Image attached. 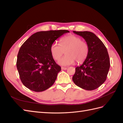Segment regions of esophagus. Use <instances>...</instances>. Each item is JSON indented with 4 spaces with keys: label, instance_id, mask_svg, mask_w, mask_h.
Instances as JSON below:
<instances>
[{
    "label": "esophagus",
    "instance_id": "34e87169",
    "mask_svg": "<svg viewBox=\"0 0 123 123\" xmlns=\"http://www.w3.org/2000/svg\"><path fill=\"white\" fill-rule=\"evenodd\" d=\"M61 68H62V70H64L67 69V67H62Z\"/></svg>",
    "mask_w": 123,
    "mask_h": 123
}]
</instances>
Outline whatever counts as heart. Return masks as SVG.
I'll return each instance as SVG.
<instances>
[{
	"mask_svg": "<svg viewBox=\"0 0 123 123\" xmlns=\"http://www.w3.org/2000/svg\"><path fill=\"white\" fill-rule=\"evenodd\" d=\"M65 53V56L58 61V64L66 66L73 64L75 61L81 63L86 59L89 52L88 45L79 36L70 34L62 38L60 45L54 42L51 45L50 52L54 59L57 61Z\"/></svg>",
	"mask_w": 123,
	"mask_h": 123,
	"instance_id": "obj_1",
	"label": "heart"
}]
</instances>
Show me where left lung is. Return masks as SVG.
<instances>
[{"mask_svg": "<svg viewBox=\"0 0 123 123\" xmlns=\"http://www.w3.org/2000/svg\"><path fill=\"white\" fill-rule=\"evenodd\" d=\"M73 33L85 39L89 52L83 64L75 68L72 80L85 90H95L105 82L109 72L110 64L107 48L92 32L74 31Z\"/></svg>", "mask_w": 123, "mask_h": 123, "instance_id": "1", "label": "left lung"}]
</instances>
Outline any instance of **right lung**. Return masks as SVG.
<instances>
[{
  "label": "right lung",
  "mask_w": 123,
  "mask_h": 123,
  "mask_svg": "<svg viewBox=\"0 0 123 123\" xmlns=\"http://www.w3.org/2000/svg\"><path fill=\"white\" fill-rule=\"evenodd\" d=\"M68 32L66 30L38 32L22 44L16 66L25 87L33 91L42 92L53 85L61 67L52 56L50 47L56 39Z\"/></svg>",
  "instance_id": "add662e5"
}]
</instances>
